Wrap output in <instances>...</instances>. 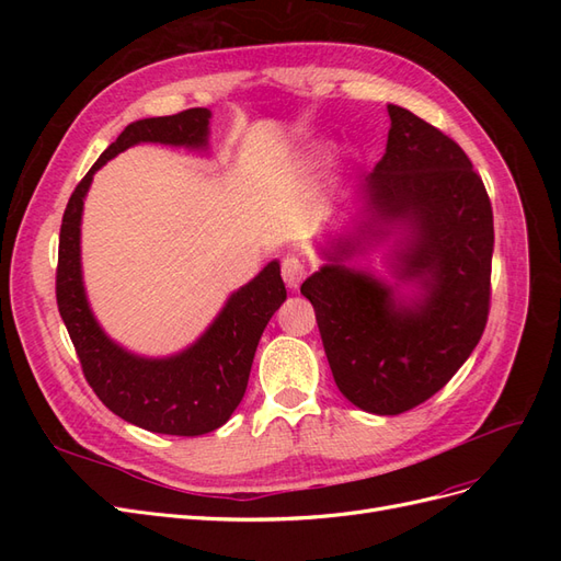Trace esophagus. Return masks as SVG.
Masks as SVG:
<instances>
[{"label":"esophagus","instance_id":"obj_1","mask_svg":"<svg viewBox=\"0 0 561 561\" xmlns=\"http://www.w3.org/2000/svg\"><path fill=\"white\" fill-rule=\"evenodd\" d=\"M280 271H283V280L290 290H297L304 276H307V266H304V262L297 257V254H287V257H283Z\"/></svg>","mask_w":561,"mask_h":561}]
</instances>
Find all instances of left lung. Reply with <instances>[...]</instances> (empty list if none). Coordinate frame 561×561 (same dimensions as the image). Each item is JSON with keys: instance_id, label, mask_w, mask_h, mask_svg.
Masks as SVG:
<instances>
[{"instance_id": "8db88e82", "label": "left lung", "mask_w": 561, "mask_h": 561, "mask_svg": "<svg viewBox=\"0 0 561 561\" xmlns=\"http://www.w3.org/2000/svg\"><path fill=\"white\" fill-rule=\"evenodd\" d=\"M386 154L363 175L375 225H400V280H419L412 304L363 271L332 264L301 283L339 390L365 412L396 416L433 398L486 328L494 213L482 178L449 135L388 105Z\"/></svg>"}]
</instances>
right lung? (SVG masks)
Listing matches in <instances>:
<instances>
[{
    "instance_id": "right-lung-1",
    "label": "right lung",
    "mask_w": 561,
    "mask_h": 561,
    "mask_svg": "<svg viewBox=\"0 0 561 561\" xmlns=\"http://www.w3.org/2000/svg\"><path fill=\"white\" fill-rule=\"evenodd\" d=\"M208 118L206 107H194L126 126L75 186L58 243V311L93 393L124 421L180 437L219 428L241 404L260 336L287 297L280 266L266 264L257 278L231 295L225 311L192 348L175 358L147 360L116 346L95 322L81 283L79 225L83 196L100 165L138 142L203 147L208 140Z\"/></svg>"
}]
</instances>
